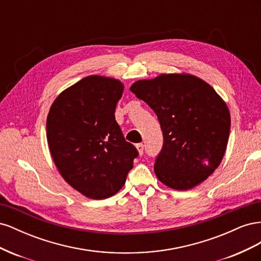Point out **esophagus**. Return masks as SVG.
<instances>
[{
    "label": "esophagus",
    "mask_w": 261,
    "mask_h": 261,
    "mask_svg": "<svg viewBox=\"0 0 261 261\" xmlns=\"http://www.w3.org/2000/svg\"><path fill=\"white\" fill-rule=\"evenodd\" d=\"M136 148H137V151L138 153L141 155L144 153V144H137L136 145Z\"/></svg>",
    "instance_id": "esophagus-1"
}]
</instances>
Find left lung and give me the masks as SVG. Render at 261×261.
Segmentation results:
<instances>
[{"mask_svg": "<svg viewBox=\"0 0 261 261\" xmlns=\"http://www.w3.org/2000/svg\"><path fill=\"white\" fill-rule=\"evenodd\" d=\"M130 91L160 122L163 147L154 163L161 183L187 191L206 180L223 159L231 127L224 100L192 74H161L140 80Z\"/></svg>", "mask_w": 261, "mask_h": 261, "instance_id": "8db88e82", "label": "left lung"}]
</instances>
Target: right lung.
I'll return each instance as SVG.
<instances>
[{
  "label": "right lung",
  "mask_w": 261,
  "mask_h": 261,
  "mask_svg": "<svg viewBox=\"0 0 261 261\" xmlns=\"http://www.w3.org/2000/svg\"><path fill=\"white\" fill-rule=\"evenodd\" d=\"M124 85L91 75L63 90L46 118L52 159L68 185L91 199H106L124 186L138 151L115 121Z\"/></svg>",
  "instance_id": "add662e5"
}]
</instances>
